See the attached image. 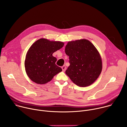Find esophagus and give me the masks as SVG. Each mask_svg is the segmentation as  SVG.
Instances as JSON below:
<instances>
[{
    "label": "esophagus",
    "instance_id": "esophagus-1",
    "mask_svg": "<svg viewBox=\"0 0 127 127\" xmlns=\"http://www.w3.org/2000/svg\"><path fill=\"white\" fill-rule=\"evenodd\" d=\"M62 70L63 72L65 71L66 69V66L65 65H63L62 67Z\"/></svg>",
    "mask_w": 127,
    "mask_h": 127
}]
</instances>
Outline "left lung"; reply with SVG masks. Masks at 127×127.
Here are the masks:
<instances>
[{
  "mask_svg": "<svg viewBox=\"0 0 127 127\" xmlns=\"http://www.w3.org/2000/svg\"><path fill=\"white\" fill-rule=\"evenodd\" d=\"M65 50L70 63L65 73L71 81L80 87L94 83L102 68L101 56L94 44L84 39L69 41Z\"/></svg>",
  "mask_w": 127,
  "mask_h": 127,
  "instance_id": "obj_1",
  "label": "left lung"
}]
</instances>
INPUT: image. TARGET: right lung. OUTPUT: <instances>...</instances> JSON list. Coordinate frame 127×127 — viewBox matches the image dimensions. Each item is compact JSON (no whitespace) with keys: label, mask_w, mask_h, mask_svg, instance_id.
<instances>
[{"label":"right lung","mask_w":127,"mask_h":127,"mask_svg":"<svg viewBox=\"0 0 127 127\" xmlns=\"http://www.w3.org/2000/svg\"><path fill=\"white\" fill-rule=\"evenodd\" d=\"M64 45L63 42L45 38L40 39L32 45L25 60L26 73L31 80L37 84H44L62 71L56 65L57 58L53 54Z\"/></svg>","instance_id":"add662e5"}]
</instances>
